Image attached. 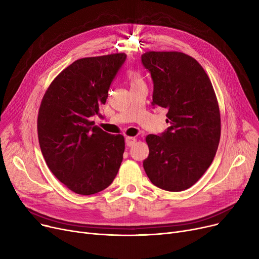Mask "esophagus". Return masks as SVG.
Segmentation results:
<instances>
[{
    "label": "esophagus",
    "mask_w": 259,
    "mask_h": 259,
    "mask_svg": "<svg viewBox=\"0 0 259 259\" xmlns=\"http://www.w3.org/2000/svg\"><path fill=\"white\" fill-rule=\"evenodd\" d=\"M135 143H137V139L132 138V137H126V145H127L128 147L133 146Z\"/></svg>",
    "instance_id": "1"
}]
</instances>
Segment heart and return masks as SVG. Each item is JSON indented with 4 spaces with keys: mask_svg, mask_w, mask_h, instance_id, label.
<instances>
[{
    "mask_svg": "<svg viewBox=\"0 0 259 259\" xmlns=\"http://www.w3.org/2000/svg\"><path fill=\"white\" fill-rule=\"evenodd\" d=\"M127 78L129 80V84H130L131 87L138 86V85L144 83L141 74L138 71H135V70H129L127 72Z\"/></svg>",
    "mask_w": 259,
    "mask_h": 259,
    "instance_id": "b5f03b06",
    "label": "heart"
}]
</instances>
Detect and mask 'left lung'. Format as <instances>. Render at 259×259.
I'll use <instances>...</instances> for the list:
<instances>
[{"label": "left lung", "mask_w": 259, "mask_h": 259, "mask_svg": "<svg viewBox=\"0 0 259 259\" xmlns=\"http://www.w3.org/2000/svg\"><path fill=\"white\" fill-rule=\"evenodd\" d=\"M153 79L155 107L165 108L170 127L149 134L143 165L156 187L171 192L192 187L212 164L221 140V112L211 80L201 65L179 51L142 56Z\"/></svg>", "instance_id": "left-lung-1"}]
</instances>
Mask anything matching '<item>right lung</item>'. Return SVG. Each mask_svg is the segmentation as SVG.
<instances>
[{
  "label": "right lung",
  "instance_id": "obj_1",
  "mask_svg": "<svg viewBox=\"0 0 259 259\" xmlns=\"http://www.w3.org/2000/svg\"><path fill=\"white\" fill-rule=\"evenodd\" d=\"M127 56L79 59L47 88L37 114V138L46 164L72 192L91 195L110 186L125 151L121 134L94 126L101 107Z\"/></svg>",
  "mask_w": 259,
  "mask_h": 259
}]
</instances>
